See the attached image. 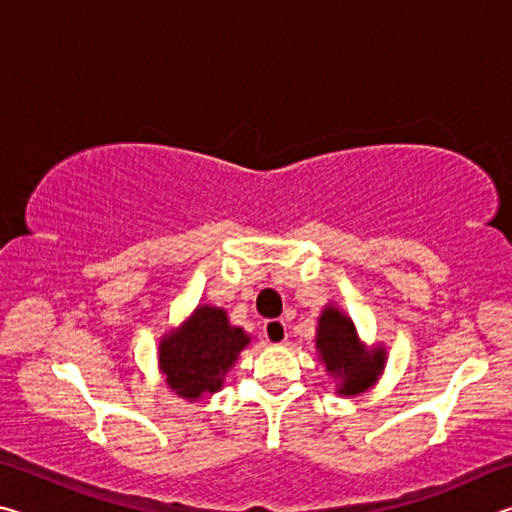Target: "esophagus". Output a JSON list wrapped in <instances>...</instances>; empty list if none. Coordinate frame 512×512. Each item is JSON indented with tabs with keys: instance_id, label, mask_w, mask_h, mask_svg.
<instances>
[{
	"instance_id": "obj_1",
	"label": "esophagus",
	"mask_w": 512,
	"mask_h": 512,
	"mask_svg": "<svg viewBox=\"0 0 512 512\" xmlns=\"http://www.w3.org/2000/svg\"><path fill=\"white\" fill-rule=\"evenodd\" d=\"M262 334H264V339L268 343H284V341H287V323H284V320H280V318L266 320L264 327H262Z\"/></svg>"
}]
</instances>
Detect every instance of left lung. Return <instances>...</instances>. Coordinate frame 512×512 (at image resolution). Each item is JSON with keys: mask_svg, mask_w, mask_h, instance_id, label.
I'll use <instances>...</instances> for the list:
<instances>
[{"mask_svg": "<svg viewBox=\"0 0 512 512\" xmlns=\"http://www.w3.org/2000/svg\"><path fill=\"white\" fill-rule=\"evenodd\" d=\"M316 348L327 370L332 375H339L341 395L363 393L375 384L381 368H384L381 350L363 354L352 320L334 307H327L318 320Z\"/></svg>", "mask_w": 512, "mask_h": 512, "instance_id": "obj_1", "label": "left lung"}]
</instances>
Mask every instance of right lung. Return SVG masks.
<instances>
[{"instance_id": "1", "label": "right lung", "mask_w": 512, "mask_h": 512, "mask_svg": "<svg viewBox=\"0 0 512 512\" xmlns=\"http://www.w3.org/2000/svg\"><path fill=\"white\" fill-rule=\"evenodd\" d=\"M244 329L232 327L223 309L201 307L192 320L160 345V368L171 386L185 400L216 393L225 372L248 345Z\"/></svg>"}]
</instances>
